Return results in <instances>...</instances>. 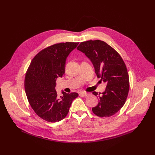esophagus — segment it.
I'll return each mask as SVG.
<instances>
[{"mask_svg":"<svg viewBox=\"0 0 155 155\" xmlns=\"http://www.w3.org/2000/svg\"><path fill=\"white\" fill-rule=\"evenodd\" d=\"M80 96H83V97H86V96H89V94L87 93L81 92V93H80Z\"/></svg>","mask_w":155,"mask_h":155,"instance_id":"34e87169","label":"esophagus"}]
</instances>
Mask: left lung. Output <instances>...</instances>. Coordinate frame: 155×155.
<instances>
[{
  "label": "left lung",
  "instance_id": "8db88e82",
  "mask_svg": "<svg viewBox=\"0 0 155 155\" xmlns=\"http://www.w3.org/2000/svg\"><path fill=\"white\" fill-rule=\"evenodd\" d=\"M77 50L90 59L97 77L107 84L101 95L93 93L99 97L93 112L99 117L114 115L125 104L129 90V75L124 61L115 49L99 40L81 42Z\"/></svg>",
  "mask_w": 155,
  "mask_h": 155
}]
</instances>
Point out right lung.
<instances>
[{
	"mask_svg": "<svg viewBox=\"0 0 155 155\" xmlns=\"http://www.w3.org/2000/svg\"><path fill=\"white\" fill-rule=\"evenodd\" d=\"M78 42L56 43L37 53L26 73L25 88L32 108L41 119L54 123L64 119L69 113L77 93L62 92L58 97L56 80L65 73L66 59Z\"/></svg>",
	"mask_w": 155,
	"mask_h": 155,
	"instance_id": "obj_1",
	"label": "right lung"
}]
</instances>
